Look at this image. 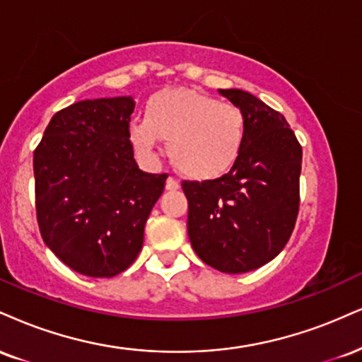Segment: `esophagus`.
<instances>
[{
	"instance_id": "obj_1",
	"label": "esophagus",
	"mask_w": 362,
	"mask_h": 362,
	"mask_svg": "<svg viewBox=\"0 0 362 362\" xmlns=\"http://www.w3.org/2000/svg\"><path fill=\"white\" fill-rule=\"evenodd\" d=\"M165 189H167V190H177V189H180V184H178L177 178L168 177L167 184H165Z\"/></svg>"
}]
</instances>
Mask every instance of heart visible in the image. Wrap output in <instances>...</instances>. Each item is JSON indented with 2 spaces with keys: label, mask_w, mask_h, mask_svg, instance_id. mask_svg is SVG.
<instances>
[{
  "label": "heart",
  "mask_w": 362,
  "mask_h": 362,
  "mask_svg": "<svg viewBox=\"0 0 362 362\" xmlns=\"http://www.w3.org/2000/svg\"><path fill=\"white\" fill-rule=\"evenodd\" d=\"M168 139V156L187 177H219L236 162L245 145L246 119L238 106L194 89H163L146 101L143 119L129 124L139 151Z\"/></svg>",
  "instance_id": "1"
}]
</instances>
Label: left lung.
Returning <instances> with one entry per match:
<instances>
[{"label":"left lung","instance_id":"8db88e82","mask_svg":"<svg viewBox=\"0 0 362 362\" xmlns=\"http://www.w3.org/2000/svg\"><path fill=\"white\" fill-rule=\"evenodd\" d=\"M246 119V138L223 177L182 182L190 245L223 273H246L280 255L300 206L302 146L280 112L241 89H219Z\"/></svg>","mask_w":362,"mask_h":362}]
</instances>
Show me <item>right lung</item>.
Masks as SVG:
<instances>
[{"instance_id": "right-lung-1", "label": "right lung", "mask_w": 362, "mask_h": 362, "mask_svg": "<svg viewBox=\"0 0 362 362\" xmlns=\"http://www.w3.org/2000/svg\"><path fill=\"white\" fill-rule=\"evenodd\" d=\"M134 101L86 99L55 112L33 153L35 207L45 245L74 272L112 278L133 264L167 173L138 168Z\"/></svg>"}]
</instances>
